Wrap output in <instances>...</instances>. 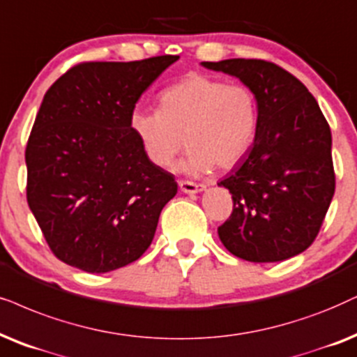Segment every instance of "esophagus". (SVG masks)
I'll list each match as a JSON object with an SVG mask.
<instances>
[{
  "label": "esophagus",
  "instance_id": "obj_1",
  "mask_svg": "<svg viewBox=\"0 0 357 357\" xmlns=\"http://www.w3.org/2000/svg\"><path fill=\"white\" fill-rule=\"evenodd\" d=\"M178 187L183 193H198V192H202L203 188H205V185L190 182V180H180Z\"/></svg>",
  "mask_w": 357,
  "mask_h": 357
}]
</instances>
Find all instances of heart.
Segmentation results:
<instances>
[{"label": "heart", "mask_w": 357, "mask_h": 357, "mask_svg": "<svg viewBox=\"0 0 357 357\" xmlns=\"http://www.w3.org/2000/svg\"><path fill=\"white\" fill-rule=\"evenodd\" d=\"M259 101L244 83H226L205 73H190L165 88L159 109H132L134 136L147 159L165 169L185 144L180 169L205 174L213 165L231 169L249 154L259 132Z\"/></svg>", "instance_id": "obj_1"}]
</instances>
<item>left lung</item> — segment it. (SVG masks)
<instances>
[{"instance_id": "obj_1", "label": "left lung", "mask_w": 357, "mask_h": 357, "mask_svg": "<svg viewBox=\"0 0 357 357\" xmlns=\"http://www.w3.org/2000/svg\"><path fill=\"white\" fill-rule=\"evenodd\" d=\"M239 78L259 101L249 154L221 180L233 213L218 228L225 248L249 262H279L312 246L335 195L330 124L298 78L272 62H202Z\"/></svg>"}]
</instances>
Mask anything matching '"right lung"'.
Masks as SVG:
<instances>
[{
    "label": "right lung",
    "mask_w": 357,
    "mask_h": 357,
    "mask_svg": "<svg viewBox=\"0 0 357 357\" xmlns=\"http://www.w3.org/2000/svg\"><path fill=\"white\" fill-rule=\"evenodd\" d=\"M178 55L83 62L63 73L26 146L27 203L54 256L91 274L137 261L177 193L129 126L137 100Z\"/></svg>",
    "instance_id": "add662e5"
}]
</instances>
